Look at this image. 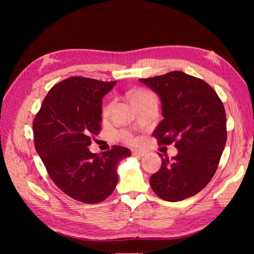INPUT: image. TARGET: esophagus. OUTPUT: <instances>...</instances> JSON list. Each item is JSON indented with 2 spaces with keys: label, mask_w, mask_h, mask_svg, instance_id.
<instances>
[{
  "label": "esophagus",
  "mask_w": 254,
  "mask_h": 254,
  "mask_svg": "<svg viewBox=\"0 0 254 254\" xmlns=\"http://www.w3.org/2000/svg\"><path fill=\"white\" fill-rule=\"evenodd\" d=\"M132 155L135 157H144L146 155V152L140 149H132Z\"/></svg>",
  "instance_id": "esophagus-1"
}]
</instances>
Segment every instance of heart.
<instances>
[{
    "label": "heart",
    "mask_w": 254,
    "mask_h": 254,
    "mask_svg": "<svg viewBox=\"0 0 254 254\" xmlns=\"http://www.w3.org/2000/svg\"><path fill=\"white\" fill-rule=\"evenodd\" d=\"M147 94H149V93H147V92H144V91H136L135 93H133L132 98L137 97V96H142V95H147ZM109 109H110V106H109V107H107L106 110H105V113H108V112H109ZM124 139H125V140H127V141H129V142H136V140H133V139H132V136L130 135L129 133H124Z\"/></svg>",
    "instance_id": "obj_1"
}]
</instances>
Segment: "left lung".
Here are the masks:
<instances>
[{
	"mask_svg": "<svg viewBox=\"0 0 254 254\" xmlns=\"http://www.w3.org/2000/svg\"><path fill=\"white\" fill-rule=\"evenodd\" d=\"M159 96L163 120L153 130L160 144L175 142L177 156L162 158L150 186L166 201L199 193L217 170L227 142L224 104L205 81L181 71L139 79Z\"/></svg>",
	"mask_w": 254,
	"mask_h": 254,
	"instance_id": "8db88e82",
	"label": "left lung"
}]
</instances>
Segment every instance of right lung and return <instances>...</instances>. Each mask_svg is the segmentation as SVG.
<instances>
[{
    "mask_svg": "<svg viewBox=\"0 0 254 254\" xmlns=\"http://www.w3.org/2000/svg\"><path fill=\"white\" fill-rule=\"evenodd\" d=\"M117 81L70 77L54 86L33 123L35 147L56 186L83 203H98L118 184V165L131 151L113 146L102 155L88 148L101 130L103 97Z\"/></svg>",
    "mask_w": 254,
    "mask_h": 254,
    "instance_id": "obj_1",
    "label": "right lung"
}]
</instances>
